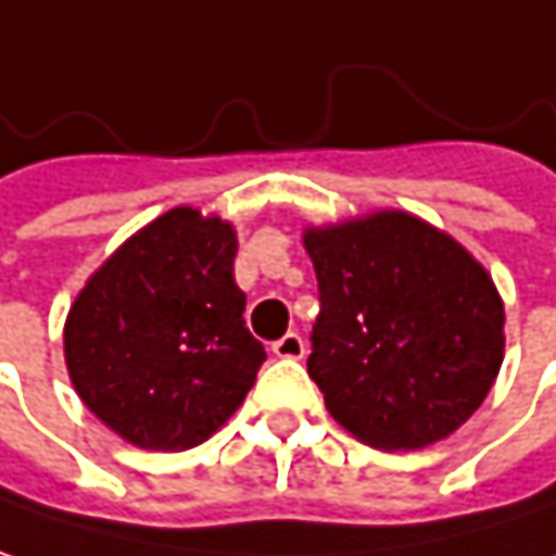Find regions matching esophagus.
I'll use <instances>...</instances> for the list:
<instances>
[{
  "instance_id": "34e87169",
  "label": "esophagus",
  "mask_w": 556,
  "mask_h": 556,
  "mask_svg": "<svg viewBox=\"0 0 556 556\" xmlns=\"http://www.w3.org/2000/svg\"><path fill=\"white\" fill-rule=\"evenodd\" d=\"M274 353H277L279 359H302V356H305V340H302V333H295V330L282 333L277 343H274Z\"/></svg>"
}]
</instances>
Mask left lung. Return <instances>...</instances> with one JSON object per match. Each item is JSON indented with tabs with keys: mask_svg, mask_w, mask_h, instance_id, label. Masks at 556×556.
<instances>
[{
	"mask_svg": "<svg viewBox=\"0 0 556 556\" xmlns=\"http://www.w3.org/2000/svg\"><path fill=\"white\" fill-rule=\"evenodd\" d=\"M321 312L308 376L330 417L384 452L462 427L503 363V302L448 235L407 213L312 228Z\"/></svg>",
	"mask_w": 556,
	"mask_h": 556,
	"instance_id": "left-lung-1",
	"label": "left lung"
}]
</instances>
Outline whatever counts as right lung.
<instances>
[{
	"mask_svg": "<svg viewBox=\"0 0 556 556\" xmlns=\"http://www.w3.org/2000/svg\"><path fill=\"white\" fill-rule=\"evenodd\" d=\"M238 238L177 206L88 279L66 321L85 407L139 448L184 452L238 410L267 359L244 325Z\"/></svg>",
	"mask_w": 556,
	"mask_h": 556,
	"instance_id": "obj_1",
	"label": "right lung"
}]
</instances>
